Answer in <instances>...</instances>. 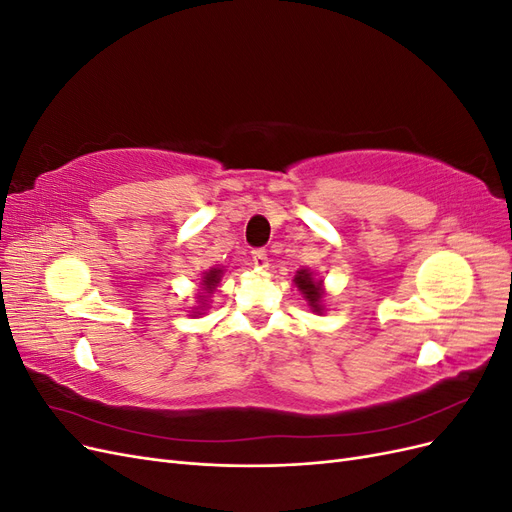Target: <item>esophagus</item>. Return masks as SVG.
Segmentation results:
<instances>
[{
	"label": "esophagus",
	"instance_id": "34e87169",
	"mask_svg": "<svg viewBox=\"0 0 512 512\" xmlns=\"http://www.w3.org/2000/svg\"><path fill=\"white\" fill-rule=\"evenodd\" d=\"M252 262L256 267H267V252L265 250H254L252 252Z\"/></svg>",
	"mask_w": 512,
	"mask_h": 512
}]
</instances>
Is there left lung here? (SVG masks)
<instances>
[{
    "label": "left lung",
    "mask_w": 512,
    "mask_h": 512,
    "mask_svg": "<svg viewBox=\"0 0 512 512\" xmlns=\"http://www.w3.org/2000/svg\"><path fill=\"white\" fill-rule=\"evenodd\" d=\"M294 282L303 290L305 299L309 301V305L314 307V312H320V301H322V290H320V282H316L312 273L309 271H299L297 277H294Z\"/></svg>",
    "instance_id": "obj_1"
}]
</instances>
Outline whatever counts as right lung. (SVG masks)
<instances>
[{"label": "right lung", "mask_w": 512, "mask_h": 512, "mask_svg": "<svg viewBox=\"0 0 512 512\" xmlns=\"http://www.w3.org/2000/svg\"><path fill=\"white\" fill-rule=\"evenodd\" d=\"M220 277H222V269H211V271L203 277L205 290H213V288H215V284L220 282Z\"/></svg>", "instance_id": "1"}]
</instances>
